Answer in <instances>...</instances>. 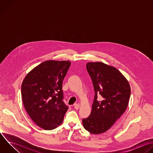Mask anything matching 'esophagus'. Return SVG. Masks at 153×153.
Wrapping results in <instances>:
<instances>
[{"label": "esophagus", "mask_w": 153, "mask_h": 153, "mask_svg": "<svg viewBox=\"0 0 153 153\" xmlns=\"http://www.w3.org/2000/svg\"><path fill=\"white\" fill-rule=\"evenodd\" d=\"M79 107H80V105L79 103H75L74 104V108L76 109V110H78Z\"/></svg>", "instance_id": "esophagus-1"}]
</instances>
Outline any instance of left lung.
Listing matches in <instances>:
<instances>
[{"label": "left lung", "instance_id": "left-lung-1", "mask_svg": "<svg viewBox=\"0 0 153 153\" xmlns=\"http://www.w3.org/2000/svg\"><path fill=\"white\" fill-rule=\"evenodd\" d=\"M86 70L95 91L91 114L82 123L90 133L106 132L125 111L131 94L128 81L116 68L100 62H88ZM101 96V101L97 99Z\"/></svg>", "mask_w": 153, "mask_h": 153}]
</instances>
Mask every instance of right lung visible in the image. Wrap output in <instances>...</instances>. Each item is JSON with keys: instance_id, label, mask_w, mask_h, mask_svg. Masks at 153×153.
Listing matches in <instances>:
<instances>
[{"instance_id": "obj_1", "label": "right lung", "mask_w": 153, "mask_h": 153, "mask_svg": "<svg viewBox=\"0 0 153 153\" xmlns=\"http://www.w3.org/2000/svg\"><path fill=\"white\" fill-rule=\"evenodd\" d=\"M67 61H45L29 72L22 83L25 110L39 127L51 130L60 125L68 110L63 101L64 77L70 67Z\"/></svg>"}]
</instances>
